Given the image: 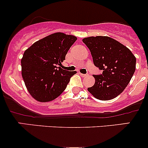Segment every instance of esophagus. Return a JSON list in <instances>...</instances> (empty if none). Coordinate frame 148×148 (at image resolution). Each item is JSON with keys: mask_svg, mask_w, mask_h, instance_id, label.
<instances>
[{"mask_svg": "<svg viewBox=\"0 0 148 148\" xmlns=\"http://www.w3.org/2000/svg\"><path fill=\"white\" fill-rule=\"evenodd\" d=\"M79 74L81 75V77H86L89 75V74H82V73H79Z\"/></svg>", "mask_w": 148, "mask_h": 148, "instance_id": "1", "label": "esophagus"}]
</instances>
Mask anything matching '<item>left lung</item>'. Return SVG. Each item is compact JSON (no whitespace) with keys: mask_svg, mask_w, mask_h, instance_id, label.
Listing matches in <instances>:
<instances>
[{"mask_svg":"<svg viewBox=\"0 0 148 148\" xmlns=\"http://www.w3.org/2000/svg\"><path fill=\"white\" fill-rule=\"evenodd\" d=\"M82 41L89 48L94 64L102 74L93 75L95 83L88 91L99 100H110L120 95L135 71L136 58L128 48L108 36H90Z\"/></svg>","mask_w":148,"mask_h":148,"instance_id":"left-lung-1","label":"left lung"}]
</instances>
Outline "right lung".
<instances>
[{"mask_svg": "<svg viewBox=\"0 0 148 148\" xmlns=\"http://www.w3.org/2000/svg\"><path fill=\"white\" fill-rule=\"evenodd\" d=\"M77 39L74 36L57 32L38 40L25 51L21 59L22 77L36 100L50 102L65 90L77 71L62 69L61 66Z\"/></svg>", "mask_w": 148, "mask_h": 148, "instance_id": "right-lung-1", "label": "right lung"}]
</instances>
